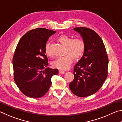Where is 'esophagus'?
<instances>
[{
    "mask_svg": "<svg viewBox=\"0 0 122 122\" xmlns=\"http://www.w3.org/2000/svg\"><path fill=\"white\" fill-rule=\"evenodd\" d=\"M59 72V74H65V71H61V70H60Z\"/></svg>",
    "mask_w": 122,
    "mask_h": 122,
    "instance_id": "1",
    "label": "esophagus"
}]
</instances>
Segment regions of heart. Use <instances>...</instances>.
<instances>
[{"instance_id":"obj_1","label":"heart","mask_w":122,"mask_h":122,"mask_svg":"<svg viewBox=\"0 0 122 122\" xmlns=\"http://www.w3.org/2000/svg\"><path fill=\"white\" fill-rule=\"evenodd\" d=\"M58 41L66 46L65 56L59 57L53 62V66L56 68L66 70L70 67L73 60V57L75 59L80 58L84 53V44L83 41L80 38L71 39L69 36L62 35L58 38ZM45 53L47 56H51V53L49 49V44H47L45 48Z\"/></svg>"}]
</instances>
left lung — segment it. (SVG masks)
<instances>
[{
	"instance_id": "left-lung-1",
	"label": "left lung",
	"mask_w": 122,
	"mask_h": 122,
	"mask_svg": "<svg viewBox=\"0 0 122 122\" xmlns=\"http://www.w3.org/2000/svg\"><path fill=\"white\" fill-rule=\"evenodd\" d=\"M84 44L83 56L74 66L73 81L69 84L72 92L78 97L94 94L102 86L108 75V58L102 39L86 27L74 28Z\"/></svg>"
}]
</instances>
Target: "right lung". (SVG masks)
I'll list each match as a JSON object with an SVG mask.
<instances>
[{
    "label": "right lung",
    "instance_id": "add662e5",
    "mask_svg": "<svg viewBox=\"0 0 122 122\" xmlns=\"http://www.w3.org/2000/svg\"><path fill=\"white\" fill-rule=\"evenodd\" d=\"M55 31L44 28L30 30L18 42L13 58L14 78L25 95L42 97L51 84V78L58 69L47 68L48 58L45 48L49 36Z\"/></svg>",
    "mask_w": 122,
    "mask_h": 122
}]
</instances>
